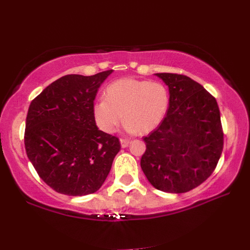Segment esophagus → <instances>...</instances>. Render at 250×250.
Instances as JSON below:
<instances>
[{
  "mask_svg": "<svg viewBox=\"0 0 250 250\" xmlns=\"http://www.w3.org/2000/svg\"><path fill=\"white\" fill-rule=\"evenodd\" d=\"M120 143H121L122 148H126L127 146L129 145L130 140H129V139H124V138H121V139H120Z\"/></svg>",
  "mask_w": 250,
  "mask_h": 250,
  "instance_id": "1",
  "label": "esophagus"
}]
</instances>
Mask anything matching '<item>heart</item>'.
<instances>
[{"label":"heart","mask_w":250,"mask_h":250,"mask_svg":"<svg viewBox=\"0 0 250 250\" xmlns=\"http://www.w3.org/2000/svg\"><path fill=\"white\" fill-rule=\"evenodd\" d=\"M103 99L93 104L92 113L99 128L106 134L114 133L123 119L127 131L148 134L161 124L169 104L163 83L130 77L107 84Z\"/></svg>","instance_id":"obj_1"}]
</instances>
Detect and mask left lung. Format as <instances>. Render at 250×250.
Segmentation results:
<instances>
[{
	"instance_id": "1",
	"label": "left lung",
	"mask_w": 250,
	"mask_h": 250,
	"mask_svg": "<svg viewBox=\"0 0 250 250\" xmlns=\"http://www.w3.org/2000/svg\"><path fill=\"white\" fill-rule=\"evenodd\" d=\"M168 87L167 115L147 137L140 167L159 190L182 194L208 178L223 150L215 98L185 75L158 73Z\"/></svg>"
}]
</instances>
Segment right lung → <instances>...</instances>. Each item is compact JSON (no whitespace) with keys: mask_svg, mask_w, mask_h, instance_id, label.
Segmentation results:
<instances>
[{"mask_svg":"<svg viewBox=\"0 0 250 250\" xmlns=\"http://www.w3.org/2000/svg\"><path fill=\"white\" fill-rule=\"evenodd\" d=\"M113 70L66 75L31 101L25 129L27 157L41 180L68 196L96 192L120 151L119 138L99 130L92 107Z\"/></svg>","mask_w":250,"mask_h":250,"instance_id":"obj_1","label":"right lung"}]
</instances>
